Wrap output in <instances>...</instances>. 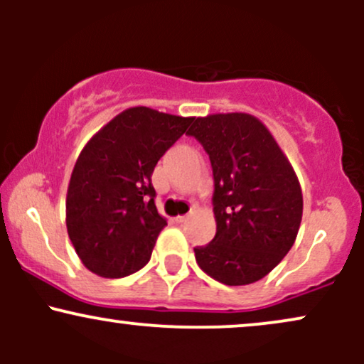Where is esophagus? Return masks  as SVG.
Here are the masks:
<instances>
[{
	"label": "esophagus",
	"instance_id": "1",
	"mask_svg": "<svg viewBox=\"0 0 364 364\" xmlns=\"http://www.w3.org/2000/svg\"><path fill=\"white\" fill-rule=\"evenodd\" d=\"M188 219H190V215H178V217H174V220H176L178 224H183V223H186Z\"/></svg>",
	"mask_w": 364,
	"mask_h": 364
}]
</instances>
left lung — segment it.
Masks as SVG:
<instances>
[{"label":"left lung","mask_w":364,"mask_h":364,"mask_svg":"<svg viewBox=\"0 0 364 364\" xmlns=\"http://www.w3.org/2000/svg\"><path fill=\"white\" fill-rule=\"evenodd\" d=\"M188 135L210 157L217 232L195 248L200 269L225 286L265 277L298 236L303 193L270 129L248 112L196 118Z\"/></svg>","instance_id":"1"}]
</instances>
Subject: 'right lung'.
I'll return each mask as SVG.
<instances>
[{"instance_id": "obj_1", "label": "right lung", "mask_w": 364, "mask_h": 364, "mask_svg": "<svg viewBox=\"0 0 364 364\" xmlns=\"http://www.w3.org/2000/svg\"><path fill=\"white\" fill-rule=\"evenodd\" d=\"M191 121L129 107L82 149L66 193V229L90 272L127 277L150 260L159 232L168 225L154 202V168Z\"/></svg>"}]
</instances>
